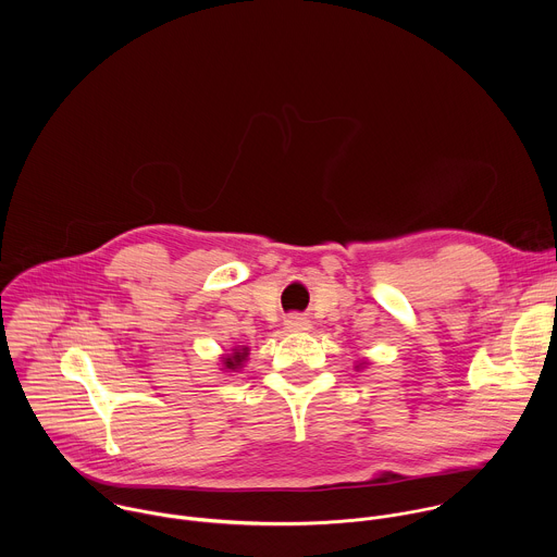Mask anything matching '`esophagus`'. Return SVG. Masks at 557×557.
Listing matches in <instances>:
<instances>
[{
    "label": "esophagus",
    "mask_w": 557,
    "mask_h": 557,
    "mask_svg": "<svg viewBox=\"0 0 557 557\" xmlns=\"http://www.w3.org/2000/svg\"><path fill=\"white\" fill-rule=\"evenodd\" d=\"M284 329L288 333H301V331H308L310 329V322L306 320L304 314H288L284 320Z\"/></svg>",
    "instance_id": "esophagus-1"
}]
</instances>
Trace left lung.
I'll use <instances>...</instances> for the list:
<instances>
[{"mask_svg": "<svg viewBox=\"0 0 557 557\" xmlns=\"http://www.w3.org/2000/svg\"><path fill=\"white\" fill-rule=\"evenodd\" d=\"M357 370H363V368H368V359H361V361H357V366H355Z\"/></svg>", "mask_w": 557, "mask_h": 557, "instance_id": "8db88e82", "label": "left lung"}]
</instances>
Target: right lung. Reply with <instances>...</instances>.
<instances>
[{
    "instance_id": "1",
    "label": "right lung",
    "mask_w": 557,
    "mask_h": 557,
    "mask_svg": "<svg viewBox=\"0 0 557 557\" xmlns=\"http://www.w3.org/2000/svg\"><path fill=\"white\" fill-rule=\"evenodd\" d=\"M247 359H249V348L247 346H243V348H233L231 352H224L222 357H220V370L222 372H237L240 368H245V363H247Z\"/></svg>"
}]
</instances>
